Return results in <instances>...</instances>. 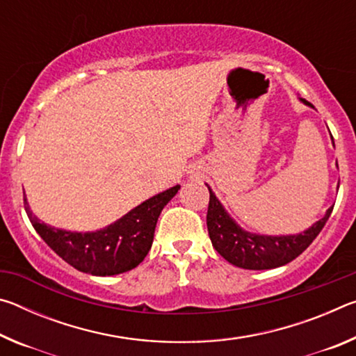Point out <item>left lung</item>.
I'll list each match as a JSON object with an SVG mask.
<instances>
[{"label": "left lung", "mask_w": 356, "mask_h": 356, "mask_svg": "<svg viewBox=\"0 0 356 356\" xmlns=\"http://www.w3.org/2000/svg\"><path fill=\"white\" fill-rule=\"evenodd\" d=\"M305 105L312 106L309 102L300 99ZM333 140V136H331ZM210 200L207 210V229L213 248L226 259L229 264L246 270H268L286 265L298 257L312 243L325 222L328 221L333 206L323 218L316 221L311 227L300 234L291 236H264L252 234L240 227L231 215L226 212L222 204L215 196L212 188L207 185Z\"/></svg>", "instance_id": "left-lung-1"}]
</instances>
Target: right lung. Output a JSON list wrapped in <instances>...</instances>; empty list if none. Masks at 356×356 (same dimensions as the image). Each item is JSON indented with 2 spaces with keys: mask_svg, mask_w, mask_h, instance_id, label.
<instances>
[{
  "mask_svg": "<svg viewBox=\"0 0 356 356\" xmlns=\"http://www.w3.org/2000/svg\"><path fill=\"white\" fill-rule=\"evenodd\" d=\"M179 190L180 185L171 186L94 232H72L45 225L29 209L26 196L25 210L35 232L69 265L83 273L113 276L129 272L144 261L152 246L161 210Z\"/></svg>",
  "mask_w": 356,
  "mask_h": 356,
  "instance_id": "add662e5",
  "label": "right lung"
}]
</instances>
